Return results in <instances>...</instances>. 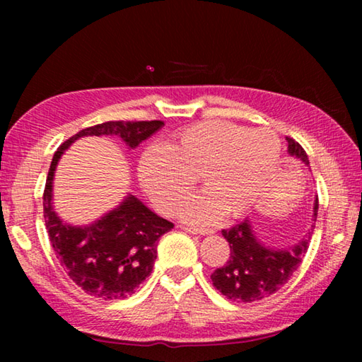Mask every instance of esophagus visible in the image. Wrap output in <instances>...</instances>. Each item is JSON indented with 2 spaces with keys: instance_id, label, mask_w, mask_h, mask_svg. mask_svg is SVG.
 Segmentation results:
<instances>
[{
  "instance_id": "esophagus-1",
  "label": "esophagus",
  "mask_w": 362,
  "mask_h": 362,
  "mask_svg": "<svg viewBox=\"0 0 362 362\" xmlns=\"http://www.w3.org/2000/svg\"><path fill=\"white\" fill-rule=\"evenodd\" d=\"M182 230H185L189 235H211V230H206V228H194V226H180Z\"/></svg>"
}]
</instances>
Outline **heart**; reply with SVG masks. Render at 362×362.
<instances>
[{
  "instance_id": "obj_1",
  "label": "heart",
  "mask_w": 362,
  "mask_h": 362,
  "mask_svg": "<svg viewBox=\"0 0 362 362\" xmlns=\"http://www.w3.org/2000/svg\"><path fill=\"white\" fill-rule=\"evenodd\" d=\"M279 148L278 136L269 129L206 121L177 132L164 146L146 148L137 175L163 212H173L199 175L206 188L180 206L179 216L188 223L212 225L225 212L240 216L254 204L267 179L262 170L255 174L268 156V166L276 163Z\"/></svg>"
}]
</instances>
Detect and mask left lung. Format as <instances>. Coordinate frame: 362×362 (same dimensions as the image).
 Wrapping results in <instances>:
<instances>
[{
	"label": "left lung",
	"instance_id": "8db88e82",
	"mask_svg": "<svg viewBox=\"0 0 362 362\" xmlns=\"http://www.w3.org/2000/svg\"><path fill=\"white\" fill-rule=\"evenodd\" d=\"M286 140L287 153L308 166V156L302 146L293 139L286 137ZM316 217L317 198L313 203L311 228L297 244L287 247H274L263 243L249 218L228 230H222L230 246V259L226 265L211 274L214 287L226 298L246 303L269 297L279 291L302 263L313 235Z\"/></svg>",
	"mask_w": 362,
	"mask_h": 362
}]
</instances>
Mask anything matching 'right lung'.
<instances>
[{
    "label": "right lung",
    "mask_w": 362,
    "mask_h": 362,
    "mask_svg": "<svg viewBox=\"0 0 362 362\" xmlns=\"http://www.w3.org/2000/svg\"><path fill=\"white\" fill-rule=\"evenodd\" d=\"M163 126V121L102 122L79 131L54 153L42 196L46 230L60 265L73 283L90 296L103 300H122L132 296L150 276L159 238L174 225L131 193L94 222L86 225L65 222L54 209L57 164L65 150L81 137H119L127 148L134 150Z\"/></svg>",
    "instance_id": "add662e5"
}]
</instances>
